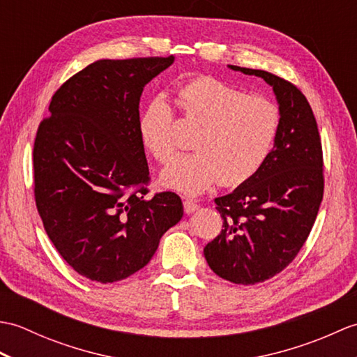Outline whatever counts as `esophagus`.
<instances>
[{"label":"esophagus","instance_id":"obj_1","mask_svg":"<svg viewBox=\"0 0 357 357\" xmlns=\"http://www.w3.org/2000/svg\"><path fill=\"white\" fill-rule=\"evenodd\" d=\"M198 208H199V204H196L195 201H192V199H185L184 201V210H185L187 215L195 213V211L198 210Z\"/></svg>","mask_w":357,"mask_h":357}]
</instances>
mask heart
Returning <instances> with one entry per match:
<instances>
[{"label":"heart","instance_id":"heart-1","mask_svg":"<svg viewBox=\"0 0 357 357\" xmlns=\"http://www.w3.org/2000/svg\"><path fill=\"white\" fill-rule=\"evenodd\" d=\"M178 104L201 128L192 142L196 151L174 158L162 172L167 188L199 195L216 181L239 185L255 176L278 136L280 115L275 104L208 77L181 87ZM139 135L161 164L176 153L174 115L165 98H153L142 110Z\"/></svg>","mask_w":357,"mask_h":357}]
</instances>
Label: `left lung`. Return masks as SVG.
Returning a JSON list of instances; mask_svg holds the SVG:
<instances>
[{"instance_id": "1", "label": "left lung", "mask_w": 357, "mask_h": 357, "mask_svg": "<svg viewBox=\"0 0 357 357\" xmlns=\"http://www.w3.org/2000/svg\"><path fill=\"white\" fill-rule=\"evenodd\" d=\"M273 87L279 130L255 176L216 198L222 231L204 248L219 278L253 285L282 271L307 241L324 196L322 146L307 98L270 72L229 66Z\"/></svg>"}]
</instances>
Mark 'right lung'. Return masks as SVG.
<instances>
[{
  "label": "right lung",
  "instance_id": "1",
  "mask_svg": "<svg viewBox=\"0 0 357 357\" xmlns=\"http://www.w3.org/2000/svg\"><path fill=\"white\" fill-rule=\"evenodd\" d=\"M174 56L98 59L52 96L33 146L45 233L81 276L101 284L146 267L184 215L176 193L146 198L150 176L139 100Z\"/></svg>",
  "mask_w": 357,
  "mask_h": 357
}]
</instances>
